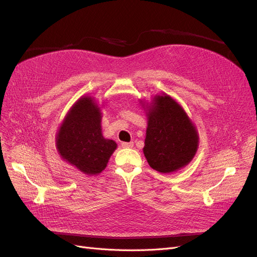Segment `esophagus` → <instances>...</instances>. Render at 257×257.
Returning <instances> with one entry per match:
<instances>
[{"label": "esophagus", "instance_id": "1", "mask_svg": "<svg viewBox=\"0 0 257 257\" xmlns=\"http://www.w3.org/2000/svg\"><path fill=\"white\" fill-rule=\"evenodd\" d=\"M121 146H122V148H125V149H127V148L133 147V143H132V142H130V143H122Z\"/></svg>", "mask_w": 257, "mask_h": 257}]
</instances>
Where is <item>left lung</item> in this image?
Here are the masks:
<instances>
[{
  "label": "left lung",
  "mask_w": 257,
  "mask_h": 257,
  "mask_svg": "<svg viewBox=\"0 0 257 257\" xmlns=\"http://www.w3.org/2000/svg\"><path fill=\"white\" fill-rule=\"evenodd\" d=\"M141 103L148 119L144 147L148 164L163 174L188 165L197 152L199 137L183 107L166 93L147 105Z\"/></svg>",
  "instance_id": "left-lung-1"
}]
</instances>
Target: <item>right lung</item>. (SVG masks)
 <instances>
[{
  "mask_svg": "<svg viewBox=\"0 0 257 257\" xmlns=\"http://www.w3.org/2000/svg\"><path fill=\"white\" fill-rule=\"evenodd\" d=\"M102 112L93 96H81L71 107L56 136L61 159L84 175H98L106 168L116 143L102 134Z\"/></svg>",
  "mask_w": 257,
  "mask_h": 257,
  "instance_id": "add662e5",
  "label": "right lung"
}]
</instances>
